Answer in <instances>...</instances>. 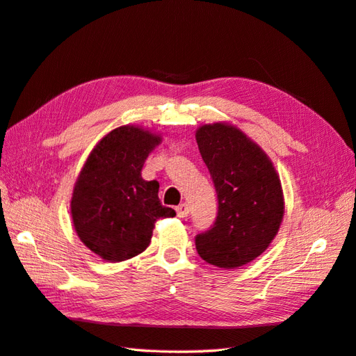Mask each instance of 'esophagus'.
Returning a JSON list of instances; mask_svg holds the SVG:
<instances>
[{"label":"esophagus","mask_w":356,"mask_h":356,"mask_svg":"<svg viewBox=\"0 0 356 356\" xmlns=\"http://www.w3.org/2000/svg\"><path fill=\"white\" fill-rule=\"evenodd\" d=\"M175 211H177V215L179 218H186V217H188V213H190V207L187 203H181L175 208Z\"/></svg>","instance_id":"1"}]
</instances>
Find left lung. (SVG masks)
<instances>
[{
	"instance_id": "left-lung-1",
	"label": "left lung",
	"mask_w": 356,
	"mask_h": 356,
	"mask_svg": "<svg viewBox=\"0 0 356 356\" xmlns=\"http://www.w3.org/2000/svg\"><path fill=\"white\" fill-rule=\"evenodd\" d=\"M196 141L218 197L217 220L196 236V250L212 266H245L267 250L281 227V179L264 149L230 123L200 126Z\"/></svg>"
}]
</instances>
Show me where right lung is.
Wrapping results in <instances>:
<instances>
[{"label":"right lung","instance_id":"1","mask_svg":"<svg viewBox=\"0 0 356 356\" xmlns=\"http://www.w3.org/2000/svg\"><path fill=\"white\" fill-rule=\"evenodd\" d=\"M161 136L141 126H120L95 145L74 184L71 217L75 233L105 261L136 257L152 242L154 222L175 217L159 200V182L141 170Z\"/></svg>","mask_w":356,"mask_h":356}]
</instances>
